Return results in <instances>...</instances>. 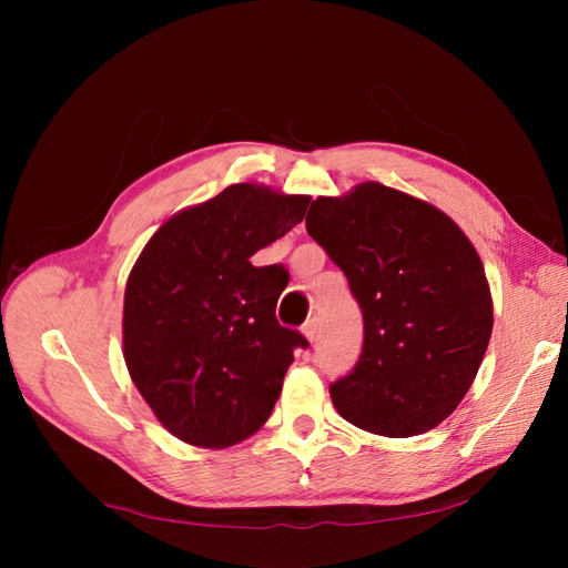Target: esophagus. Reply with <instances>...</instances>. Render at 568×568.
I'll use <instances>...</instances> for the list:
<instances>
[{
  "mask_svg": "<svg viewBox=\"0 0 568 568\" xmlns=\"http://www.w3.org/2000/svg\"><path fill=\"white\" fill-rule=\"evenodd\" d=\"M317 320L313 317V320H307L305 322V326H303V336L307 338V341H311V343H315L317 341Z\"/></svg>",
  "mask_w": 568,
  "mask_h": 568,
  "instance_id": "1",
  "label": "esophagus"
}]
</instances>
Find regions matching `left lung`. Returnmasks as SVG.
<instances>
[{
  "label": "left lung",
  "mask_w": 568,
  "mask_h": 568,
  "mask_svg": "<svg viewBox=\"0 0 568 568\" xmlns=\"http://www.w3.org/2000/svg\"><path fill=\"white\" fill-rule=\"evenodd\" d=\"M307 234L343 270L365 320L355 369L329 393L363 432L409 438L448 419L484 363L493 296L457 222L382 182L317 196Z\"/></svg>",
  "instance_id": "1"
}]
</instances>
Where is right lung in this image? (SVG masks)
<instances>
[{"label":"right lung","mask_w":568,"mask_h":568,"mask_svg":"<svg viewBox=\"0 0 568 568\" xmlns=\"http://www.w3.org/2000/svg\"><path fill=\"white\" fill-rule=\"evenodd\" d=\"M311 196L239 182L186 205L151 234L125 284L123 357L136 390L175 438L225 450L277 403L298 332L274 307L282 267L251 255L305 217Z\"/></svg>","instance_id":"right-lung-1"}]
</instances>
